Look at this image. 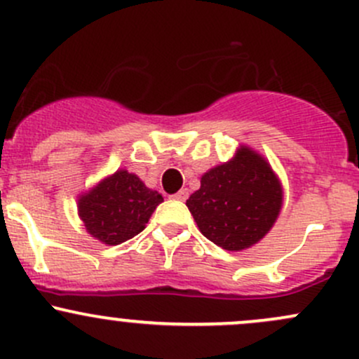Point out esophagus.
<instances>
[{"label":"esophagus","instance_id":"obj_1","mask_svg":"<svg viewBox=\"0 0 359 359\" xmlns=\"http://www.w3.org/2000/svg\"><path fill=\"white\" fill-rule=\"evenodd\" d=\"M172 198H175V200H180V202H184V200L188 198V190H180L178 194L172 195Z\"/></svg>","mask_w":359,"mask_h":359}]
</instances>
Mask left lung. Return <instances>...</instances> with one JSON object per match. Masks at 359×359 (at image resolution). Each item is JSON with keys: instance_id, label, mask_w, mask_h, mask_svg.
<instances>
[{"instance_id": "8db88e82", "label": "left lung", "mask_w": 359, "mask_h": 359, "mask_svg": "<svg viewBox=\"0 0 359 359\" xmlns=\"http://www.w3.org/2000/svg\"><path fill=\"white\" fill-rule=\"evenodd\" d=\"M187 207L207 240L241 252L271 231L283 207V187L260 154L241 147L202 176Z\"/></svg>"}]
</instances>
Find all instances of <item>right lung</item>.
Wrapping results in <instances>:
<instances>
[{
    "label": "right lung",
    "mask_w": 359,
    "mask_h": 359,
    "mask_svg": "<svg viewBox=\"0 0 359 359\" xmlns=\"http://www.w3.org/2000/svg\"><path fill=\"white\" fill-rule=\"evenodd\" d=\"M163 200L137 175L118 169L80 196L79 215L92 238L113 246L142 233Z\"/></svg>",
    "instance_id": "add662e5"
}]
</instances>
